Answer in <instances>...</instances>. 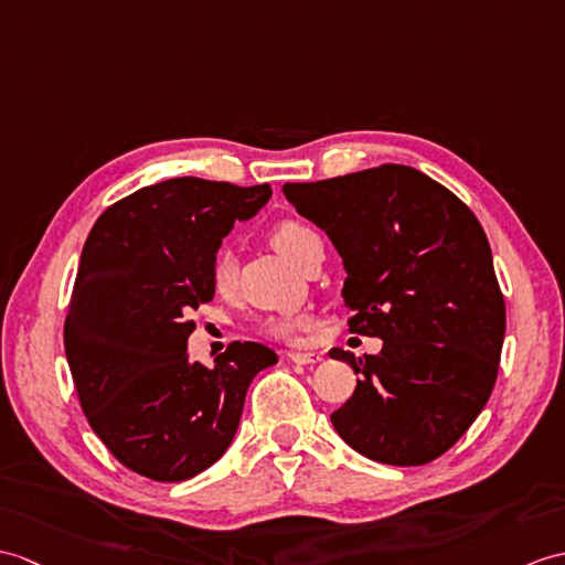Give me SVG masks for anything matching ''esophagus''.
<instances>
[{"label":"esophagus","mask_w":565,"mask_h":565,"mask_svg":"<svg viewBox=\"0 0 565 565\" xmlns=\"http://www.w3.org/2000/svg\"><path fill=\"white\" fill-rule=\"evenodd\" d=\"M286 356H288V361H294L298 365H310V363H320L322 361L320 353H303V351H288Z\"/></svg>","instance_id":"obj_1"}]
</instances>
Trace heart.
I'll use <instances>...</instances> for the list:
<instances>
[{
    "mask_svg": "<svg viewBox=\"0 0 565 565\" xmlns=\"http://www.w3.org/2000/svg\"><path fill=\"white\" fill-rule=\"evenodd\" d=\"M318 241V233L298 218H284L279 223H274L269 231V243L274 245V250L296 267H300L308 247ZM235 277H238V262H235V255L231 250L223 247V250L214 255L212 269H209V279H212L214 291L218 296H231L235 288ZM306 324L308 318H303V315H281V318H269L262 322L259 330L262 334L274 339H294Z\"/></svg>",
    "mask_w": 565,
    "mask_h": 565,
    "instance_id": "b5f03b06",
    "label": "heart"
}]
</instances>
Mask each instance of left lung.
I'll return each instance as SVG.
<instances>
[{
    "label": "left lung",
    "instance_id": "8db88e82",
    "mask_svg": "<svg viewBox=\"0 0 565 565\" xmlns=\"http://www.w3.org/2000/svg\"><path fill=\"white\" fill-rule=\"evenodd\" d=\"M286 200L344 259L349 330L383 339L375 356L332 349L361 377L332 414L353 450L416 467L448 452L495 385L505 300L471 209L409 166L286 182Z\"/></svg>",
    "mask_w": 565,
    "mask_h": 565
}]
</instances>
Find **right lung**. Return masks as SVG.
I'll return each mask as SVG.
<instances>
[{"mask_svg": "<svg viewBox=\"0 0 565 565\" xmlns=\"http://www.w3.org/2000/svg\"><path fill=\"white\" fill-rule=\"evenodd\" d=\"M269 196V185L173 178L115 202L88 233L64 351L90 428L141 477L185 481L212 467L253 377L277 363L259 342H231L214 369L188 353L190 312L214 298L221 238Z\"/></svg>", "mask_w": 565, "mask_h": 565, "instance_id": "1", "label": "right lung"}]
</instances>
